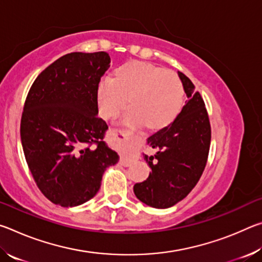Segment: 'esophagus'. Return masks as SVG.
Instances as JSON below:
<instances>
[{
	"label": "esophagus",
	"instance_id": "34e87169",
	"mask_svg": "<svg viewBox=\"0 0 262 262\" xmlns=\"http://www.w3.org/2000/svg\"><path fill=\"white\" fill-rule=\"evenodd\" d=\"M110 136L113 137V139H118V140H120L122 142H126V143H128V145H129V148H130V151H129L130 156L132 157L137 156L139 151H137L136 145H135L134 142L130 141V137L126 132H121V130H118V129H111L110 130ZM120 163H121V165H123V166H129L132 164V161L129 158H121Z\"/></svg>",
	"mask_w": 262,
	"mask_h": 262
}]
</instances>
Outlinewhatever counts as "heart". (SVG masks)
<instances>
[{"instance_id":"obj_1","label":"heart","mask_w":262,"mask_h":262,"mask_svg":"<svg viewBox=\"0 0 262 262\" xmlns=\"http://www.w3.org/2000/svg\"><path fill=\"white\" fill-rule=\"evenodd\" d=\"M121 120L129 126L145 125L152 129L170 123L180 112L184 89L180 79L145 62L132 61L115 72L114 78H101L97 89L99 113L114 117L126 104Z\"/></svg>"}]
</instances>
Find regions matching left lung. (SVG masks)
I'll use <instances>...</instances> for the list:
<instances>
[{
	"label": "left lung",
	"instance_id": "obj_1",
	"mask_svg": "<svg viewBox=\"0 0 262 262\" xmlns=\"http://www.w3.org/2000/svg\"><path fill=\"white\" fill-rule=\"evenodd\" d=\"M186 101L181 112L167 127L148 137L147 143L158 151L144 155L151 168L147 180L134 185V193L141 202L165 209L187 196L206 167L211 130L209 118L201 95L192 81L178 72Z\"/></svg>",
	"mask_w": 262,
	"mask_h": 262
}]
</instances>
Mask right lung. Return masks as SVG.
I'll list each match as a JSON object with an SVG mask.
<instances>
[{
    "mask_svg": "<svg viewBox=\"0 0 262 262\" xmlns=\"http://www.w3.org/2000/svg\"><path fill=\"white\" fill-rule=\"evenodd\" d=\"M106 52L61 56L35 78L26 97L20 140L38 188L61 207L95 196L118 154L104 141L108 129L98 118L97 89L110 68Z\"/></svg>",
    "mask_w": 262,
    "mask_h": 262,
    "instance_id": "add662e5",
    "label": "right lung"
}]
</instances>
